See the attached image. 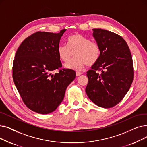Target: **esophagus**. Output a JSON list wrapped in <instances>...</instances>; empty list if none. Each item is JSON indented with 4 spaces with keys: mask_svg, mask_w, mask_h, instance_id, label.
<instances>
[{
    "mask_svg": "<svg viewBox=\"0 0 147 147\" xmlns=\"http://www.w3.org/2000/svg\"><path fill=\"white\" fill-rule=\"evenodd\" d=\"M82 73L80 72H76V76H79L80 75H81Z\"/></svg>",
    "mask_w": 147,
    "mask_h": 147,
    "instance_id": "1",
    "label": "esophagus"
}]
</instances>
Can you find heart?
Segmentation results:
<instances>
[{
  "label": "heart",
  "mask_w": 147,
  "mask_h": 147,
  "mask_svg": "<svg viewBox=\"0 0 147 147\" xmlns=\"http://www.w3.org/2000/svg\"><path fill=\"white\" fill-rule=\"evenodd\" d=\"M68 46L60 44L58 47L59 59L68 62L74 55L75 57L65 65L69 69L82 71L87 65H93L100 56L99 44L89 38L79 34H75L68 38Z\"/></svg>",
  "instance_id": "heart-1"
}]
</instances>
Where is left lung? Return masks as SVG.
<instances>
[{"mask_svg":"<svg viewBox=\"0 0 147 147\" xmlns=\"http://www.w3.org/2000/svg\"><path fill=\"white\" fill-rule=\"evenodd\" d=\"M92 30L100 47V56L86 73L88 83L85 91L96 105L111 108L123 100L131 86L134 75L132 57L121 36L107 30Z\"/></svg>","mask_w":147,"mask_h":147,"instance_id":"1","label":"left lung"}]
</instances>
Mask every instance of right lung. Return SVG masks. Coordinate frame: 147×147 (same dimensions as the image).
Returning <instances> with one entry per match:
<instances>
[{
  "instance_id": "1",
  "label": "right lung",
  "mask_w": 147,
  "mask_h": 147,
  "mask_svg": "<svg viewBox=\"0 0 147 147\" xmlns=\"http://www.w3.org/2000/svg\"><path fill=\"white\" fill-rule=\"evenodd\" d=\"M65 30L58 34L36 32L22 42L16 53L12 66L14 84L25 105L38 113L56 110L76 77L74 70L61 69L58 47ZM56 69L59 73L53 75Z\"/></svg>"
}]
</instances>
